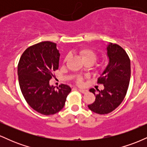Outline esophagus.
I'll return each instance as SVG.
<instances>
[{"label": "esophagus", "instance_id": "obj_1", "mask_svg": "<svg viewBox=\"0 0 147 147\" xmlns=\"http://www.w3.org/2000/svg\"><path fill=\"white\" fill-rule=\"evenodd\" d=\"M78 90H79V92H82V93H83V94H86V93H87V92H88V90H85V89H78Z\"/></svg>", "mask_w": 147, "mask_h": 147}]
</instances>
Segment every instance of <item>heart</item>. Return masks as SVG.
<instances>
[{"mask_svg": "<svg viewBox=\"0 0 147 147\" xmlns=\"http://www.w3.org/2000/svg\"><path fill=\"white\" fill-rule=\"evenodd\" d=\"M79 55L82 57V60L85 63H90L92 65L95 63L97 59V54L95 51L90 48H82L79 50ZM69 59V55H66L63 59V63L67 62ZM97 68L100 69L102 68V65L101 64L97 65ZM76 83L79 85H81L83 83V78L82 77H78L76 79Z\"/></svg>", "mask_w": 147, "mask_h": 147, "instance_id": "b5f03b06", "label": "heart"}]
</instances>
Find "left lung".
Segmentation results:
<instances>
[{
    "instance_id": "obj_1",
    "label": "left lung",
    "mask_w": 147,
    "mask_h": 147,
    "mask_svg": "<svg viewBox=\"0 0 147 147\" xmlns=\"http://www.w3.org/2000/svg\"><path fill=\"white\" fill-rule=\"evenodd\" d=\"M109 62L97 84H103L104 89L96 93L94 88L90 92L96 96L95 101L88 105L92 112L99 115L113 111L124 100L131 78V61L125 50L117 44L107 45Z\"/></svg>"
}]
</instances>
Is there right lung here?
Instances as JSON below:
<instances>
[{
	"label": "right lung",
	"instance_id": "1",
	"mask_svg": "<svg viewBox=\"0 0 147 147\" xmlns=\"http://www.w3.org/2000/svg\"><path fill=\"white\" fill-rule=\"evenodd\" d=\"M60 54L57 44L43 41L25 50L18 64L20 88L30 107L45 115L59 112L71 88L61 84L55 90L50 85L53 72L59 68Z\"/></svg>",
	"mask_w": 147,
	"mask_h": 147
}]
</instances>
